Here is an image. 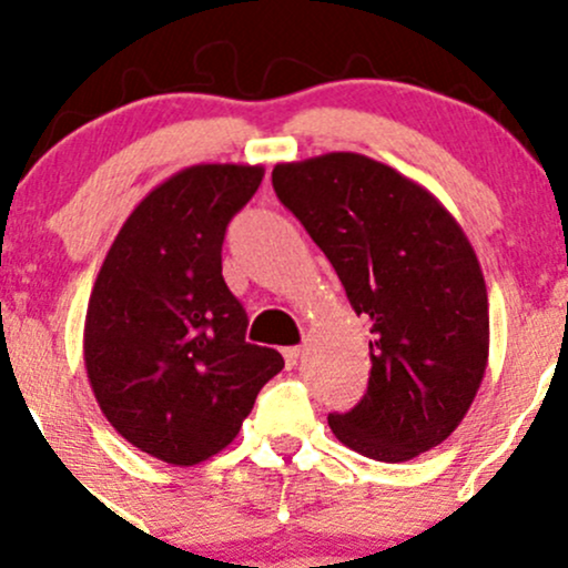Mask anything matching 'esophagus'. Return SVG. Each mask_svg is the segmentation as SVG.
I'll list each match as a JSON object with an SVG mask.
<instances>
[{
	"mask_svg": "<svg viewBox=\"0 0 568 568\" xmlns=\"http://www.w3.org/2000/svg\"><path fill=\"white\" fill-rule=\"evenodd\" d=\"M298 355H302V347H285L283 357H285V366L293 368L298 363Z\"/></svg>",
	"mask_w": 568,
	"mask_h": 568,
	"instance_id": "esophagus-1",
	"label": "esophagus"
}]
</instances>
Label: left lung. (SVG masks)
I'll use <instances>...</instances> for the list:
<instances>
[{"mask_svg":"<svg viewBox=\"0 0 568 568\" xmlns=\"http://www.w3.org/2000/svg\"><path fill=\"white\" fill-rule=\"evenodd\" d=\"M272 186L371 323L368 389L328 414L334 435L389 465L435 448L488 363V293L467 234L435 194L366 154L280 162Z\"/></svg>","mask_w":568,"mask_h":568,"instance_id":"8db88e82","label":"left lung"}]
</instances>
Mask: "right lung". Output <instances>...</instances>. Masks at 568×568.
<instances>
[{"label":"right lung","instance_id":"obj_1","mask_svg":"<svg viewBox=\"0 0 568 568\" xmlns=\"http://www.w3.org/2000/svg\"><path fill=\"white\" fill-rule=\"evenodd\" d=\"M262 165L202 162L130 213L84 315V368L116 433L175 467L237 438L258 389L285 366L245 342L247 315L221 275L226 224L256 194Z\"/></svg>","mask_w":568,"mask_h":568}]
</instances>
